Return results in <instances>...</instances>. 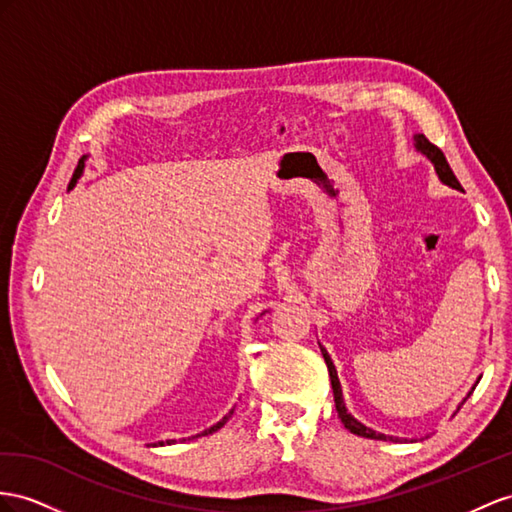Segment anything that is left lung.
Returning <instances> with one entry per match:
<instances>
[{"label": "left lung", "mask_w": 512, "mask_h": 512, "mask_svg": "<svg viewBox=\"0 0 512 512\" xmlns=\"http://www.w3.org/2000/svg\"><path fill=\"white\" fill-rule=\"evenodd\" d=\"M413 144H415V149H417L419 153H422L432 166H435V173H437V177H439L441 183H445V186H450V188H454V190H463L461 183H458V179L454 177L452 168H450L448 160H445V155H443V151H441L439 147H435V144H432L424 134H413ZM320 350H322V357H324V361H326V368H329L331 385H333V396H335V409H337L339 419H342V424L352 432V435H357V437H368V439H376V441H402L400 437H391V435H385V432L372 430L370 426L361 424L355 415L348 413L346 402H344V393H342V383H339V378H337L335 363H333L331 355H329V352H326L324 346H320ZM478 381H480V378H478ZM478 381H476V385H478ZM476 385L471 387V391L476 389ZM471 391L467 393V398L471 396ZM467 398H463V402L458 404V409H461V406L465 404ZM458 409H456V411H458Z\"/></svg>", "instance_id": "obj_1"}]
</instances>
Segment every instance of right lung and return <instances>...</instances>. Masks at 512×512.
Returning a JSON list of instances; mask_svg holds the SVG:
<instances>
[{
    "instance_id": "right-lung-1",
    "label": "right lung",
    "mask_w": 512,
    "mask_h": 512,
    "mask_svg": "<svg viewBox=\"0 0 512 512\" xmlns=\"http://www.w3.org/2000/svg\"><path fill=\"white\" fill-rule=\"evenodd\" d=\"M86 157H88V155H84V157H82V160H80V164H77V168H75V175H73V179H71V188L75 186V183H77V179H80V177L84 175ZM264 313H266V311H264ZM264 313H261V316H264ZM231 415H233V409H231V411H229V413H227L225 417H222V419H220V422H216L214 426H209V428H205V430H203V432H199V435H196V437H205V435H212V432H216L218 428H222V426H225V424L229 422V417H231ZM192 439H194V437H192ZM183 441H186V439H183ZM173 443H177V441H175V439H168L166 443H164V441H160V443H153V448H155V445H173Z\"/></svg>"
}]
</instances>
